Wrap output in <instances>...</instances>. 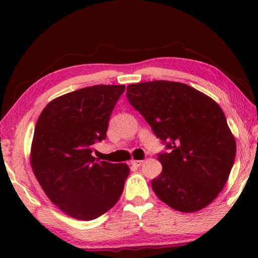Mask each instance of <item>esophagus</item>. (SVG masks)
<instances>
[{
  "label": "esophagus",
  "mask_w": 258,
  "mask_h": 258,
  "mask_svg": "<svg viewBox=\"0 0 258 258\" xmlns=\"http://www.w3.org/2000/svg\"><path fill=\"white\" fill-rule=\"evenodd\" d=\"M132 164L134 165V167H141V165L143 164V161H139V160H134L132 161Z\"/></svg>",
  "instance_id": "34e87169"
}]
</instances>
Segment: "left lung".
Here are the masks:
<instances>
[{
    "label": "left lung",
    "mask_w": 258,
    "mask_h": 258,
    "mask_svg": "<svg viewBox=\"0 0 258 258\" xmlns=\"http://www.w3.org/2000/svg\"><path fill=\"white\" fill-rule=\"evenodd\" d=\"M126 97L170 149L157 155L162 172L151 182L156 196L181 213L209 206L227 183L236 156L235 137L220 105L171 81L129 84Z\"/></svg>",
    "instance_id": "1"
}]
</instances>
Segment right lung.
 <instances>
[{"mask_svg": "<svg viewBox=\"0 0 258 258\" xmlns=\"http://www.w3.org/2000/svg\"><path fill=\"white\" fill-rule=\"evenodd\" d=\"M125 86H93L62 95L38 117L30 164L49 200L76 220L100 217L117 203L129 175L125 163L95 158Z\"/></svg>", "mask_w": 258, "mask_h": 258, "instance_id": "right-lung-1", "label": "right lung"}]
</instances>
